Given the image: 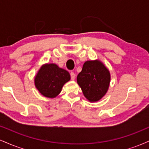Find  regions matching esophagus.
<instances>
[{
    "label": "esophagus",
    "instance_id": "34e87169",
    "mask_svg": "<svg viewBox=\"0 0 149 149\" xmlns=\"http://www.w3.org/2000/svg\"><path fill=\"white\" fill-rule=\"evenodd\" d=\"M70 74H71V80H74L75 78H76V74H75V73H73V72H71V73H70Z\"/></svg>",
    "mask_w": 149,
    "mask_h": 149
}]
</instances>
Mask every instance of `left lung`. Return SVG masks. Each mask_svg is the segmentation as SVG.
<instances>
[{"label": "left lung", "mask_w": 149, "mask_h": 149, "mask_svg": "<svg viewBox=\"0 0 149 149\" xmlns=\"http://www.w3.org/2000/svg\"><path fill=\"white\" fill-rule=\"evenodd\" d=\"M110 82V71L99 59L85 61L77 76V83L90 102H98L107 94Z\"/></svg>", "instance_id": "8db88e82"}]
</instances>
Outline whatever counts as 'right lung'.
<instances>
[{
	"mask_svg": "<svg viewBox=\"0 0 149 149\" xmlns=\"http://www.w3.org/2000/svg\"><path fill=\"white\" fill-rule=\"evenodd\" d=\"M71 79L66 70L55 64H44L34 77L35 86L39 92L47 98H55L63 86Z\"/></svg>",
	"mask_w": 149,
	"mask_h": 149,
	"instance_id": "right-lung-1",
	"label": "right lung"
}]
</instances>
